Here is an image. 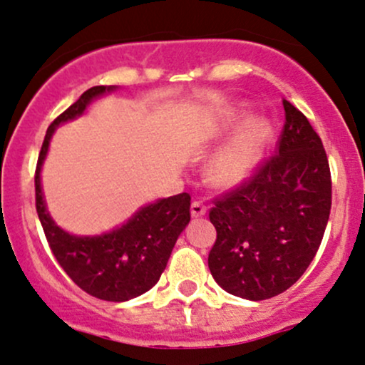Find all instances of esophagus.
I'll list each match as a JSON object with an SVG mask.
<instances>
[{"label": "esophagus", "mask_w": 365, "mask_h": 365, "mask_svg": "<svg viewBox=\"0 0 365 365\" xmlns=\"http://www.w3.org/2000/svg\"><path fill=\"white\" fill-rule=\"evenodd\" d=\"M205 213H207V205H205L203 201H192V203H191V215H192V218L203 217Z\"/></svg>", "instance_id": "1"}]
</instances>
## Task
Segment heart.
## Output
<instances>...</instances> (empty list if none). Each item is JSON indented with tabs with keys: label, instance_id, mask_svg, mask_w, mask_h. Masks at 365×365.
Wrapping results in <instances>:
<instances>
[{
	"label": "heart",
	"instance_id": "obj_1",
	"mask_svg": "<svg viewBox=\"0 0 365 365\" xmlns=\"http://www.w3.org/2000/svg\"><path fill=\"white\" fill-rule=\"evenodd\" d=\"M247 118V110H237L230 121L232 128ZM272 126L264 119L246 123L229 141L217 150L210 162V175L220 186H237L246 181L258 165L267 148Z\"/></svg>",
	"mask_w": 365,
	"mask_h": 365
}]
</instances>
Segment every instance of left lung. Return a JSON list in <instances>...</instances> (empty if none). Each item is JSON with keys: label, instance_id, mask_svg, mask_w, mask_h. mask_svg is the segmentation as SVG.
Returning <instances> with one entry per match:
<instances>
[{"label": "left lung", "instance_id": "1", "mask_svg": "<svg viewBox=\"0 0 365 365\" xmlns=\"http://www.w3.org/2000/svg\"><path fill=\"white\" fill-rule=\"evenodd\" d=\"M277 152L213 200L217 241L208 268L222 289L264 301L292 287L314 259L331 210V174L318 133L284 98Z\"/></svg>", "mask_w": 365, "mask_h": 365}]
</instances>
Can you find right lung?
Segmentation results:
<instances>
[{"mask_svg": "<svg viewBox=\"0 0 365 365\" xmlns=\"http://www.w3.org/2000/svg\"><path fill=\"white\" fill-rule=\"evenodd\" d=\"M115 87L88 88L75 104L47 128L36 167V208L56 261L83 292L109 302H124L152 289L167 267L179 234L191 220L187 192L158 200L133 215L109 234L78 237L64 232L46 210L41 187V167L51 136L61 123L78 118L93 98Z\"/></svg>", "mask_w": 365, "mask_h": 365, "instance_id": "right-lung-1", "label": "right lung"}]
</instances>
